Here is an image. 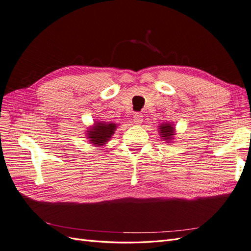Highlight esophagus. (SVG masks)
<instances>
[{"label":"esophagus","mask_w":251,"mask_h":251,"mask_svg":"<svg viewBox=\"0 0 251 251\" xmlns=\"http://www.w3.org/2000/svg\"><path fill=\"white\" fill-rule=\"evenodd\" d=\"M134 123L136 124V125H140V124H142V120H143V116L141 115V114H139V113H136L135 115H134Z\"/></svg>","instance_id":"obj_1"}]
</instances>
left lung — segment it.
<instances>
[{
  "label": "left lung",
  "mask_w": 251,
  "mask_h": 251,
  "mask_svg": "<svg viewBox=\"0 0 251 251\" xmlns=\"http://www.w3.org/2000/svg\"><path fill=\"white\" fill-rule=\"evenodd\" d=\"M159 134L161 136V139H163L166 143L172 142V140H174V136L176 135L175 134V126L173 124H161L159 126Z\"/></svg>",
  "instance_id": "1"
}]
</instances>
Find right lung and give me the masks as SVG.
Wrapping results in <instances>:
<instances>
[{"label": "right lung", "instance_id": "obj_1", "mask_svg": "<svg viewBox=\"0 0 251 251\" xmlns=\"http://www.w3.org/2000/svg\"><path fill=\"white\" fill-rule=\"evenodd\" d=\"M117 125L112 123H104V121H95L93 126H91L87 132V137L93 147L100 148L105 146V143L112 138L113 134L116 131Z\"/></svg>", "mask_w": 251, "mask_h": 251}]
</instances>
